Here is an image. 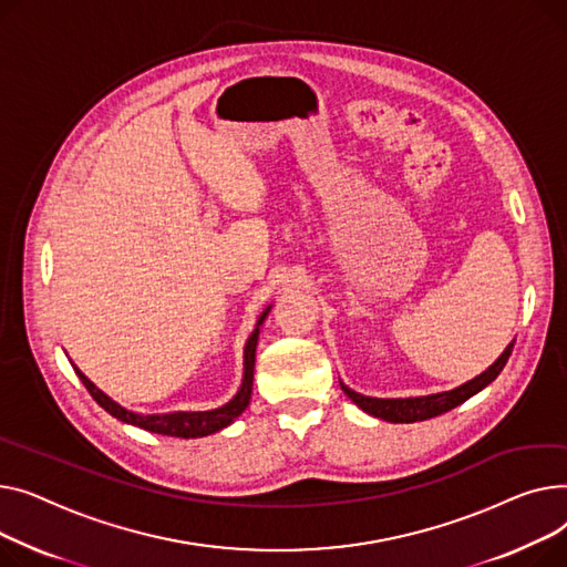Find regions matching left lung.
Masks as SVG:
<instances>
[{
	"label": "left lung",
	"instance_id": "8db88e82",
	"mask_svg": "<svg viewBox=\"0 0 567 567\" xmlns=\"http://www.w3.org/2000/svg\"><path fill=\"white\" fill-rule=\"evenodd\" d=\"M515 339L506 346V350L498 354V359L487 365V371H483L481 375H476L474 380L464 382L451 391H440V393H427V395H414V398H373V395H363L352 391L350 386H346L341 380V389L343 393L350 398V401L363 410L365 414H371L375 419L389 421V423H414V421H425L432 416H440L457 405H462L464 401H470L472 395H476L478 391H483L489 382L496 380V375L504 371V365L513 352Z\"/></svg>",
	"mask_w": 567,
	"mask_h": 567
}]
</instances>
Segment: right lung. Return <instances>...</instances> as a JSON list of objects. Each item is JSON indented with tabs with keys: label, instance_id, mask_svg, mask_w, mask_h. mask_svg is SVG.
I'll return each mask as SVG.
<instances>
[{
	"label": "right lung",
	"instance_id": "1",
	"mask_svg": "<svg viewBox=\"0 0 567 567\" xmlns=\"http://www.w3.org/2000/svg\"><path fill=\"white\" fill-rule=\"evenodd\" d=\"M272 305H268L262 309V313L256 320V327L249 334L247 343H245V357H243V382L240 389L236 391V395L230 398L228 403H224L221 408L215 410H206V412H162V414H142V412H132L123 405H118L116 401L100 391L80 369L73 363V369L78 373V378L82 380V384L89 389V393L93 395V401L103 408L105 412H110L114 419L127 423V425H137L144 427L148 432H157V435H166V437H183V440H196V437H208L215 435V432L224 430L226 425H230L236 421L249 405L251 401V386H254V363H256V346H258V334H260V324L268 318Z\"/></svg>",
	"mask_w": 567,
	"mask_h": 567
}]
</instances>
